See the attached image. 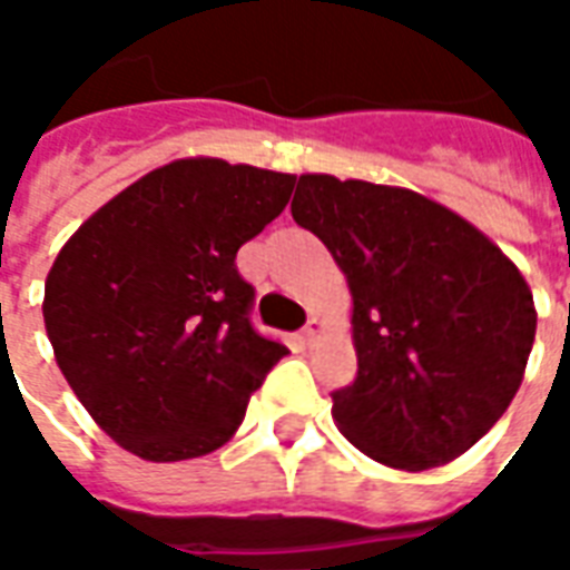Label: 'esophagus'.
Here are the masks:
<instances>
[{
  "mask_svg": "<svg viewBox=\"0 0 570 570\" xmlns=\"http://www.w3.org/2000/svg\"><path fill=\"white\" fill-rule=\"evenodd\" d=\"M317 333H321V323H317V317H308V323L302 326V338H305V342H311V338H314Z\"/></svg>",
  "mask_w": 570,
  "mask_h": 570,
  "instance_id": "34e87169",
  "label": "esophagus"
}]
</instances>
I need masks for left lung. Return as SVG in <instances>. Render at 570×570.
<instances>
[{"label":"left lung","mask_w":570,"mask_h":570,"mask_svg":"<svg viewBox=\"0 0 570 570\" xmlns=\"http://www.w3.org/2000/svg\"><path fill=\"white\" fill-rule=\"evenodd\" d=\"M293 219L354 296L357 379L333 419L382 464L428 470L479 442L522 384L538 314L489 237L409 188L298 176Z\"/></svg>","instance_id":"8db88e82"}]
</instances>
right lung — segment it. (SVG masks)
<instances>
[{"mask_svg":"<svg viewBox=\"0 0 570 570\" xmlns=\"http://www.w3.org/2000/svg\"><path fill=\"white\" fill-rule=\"evenodd\" d=\"M296 176L219 158L151 170L94 213L45 281V330L81 406L146 461L219 449L289 351L253 326L237 249Z\"/></svg>","mask_w":570,"mask_h":570,"instance_id":"1","label":"right lung"}]
</instances>
